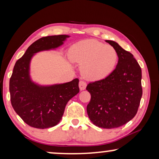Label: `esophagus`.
Returning <instances> with one entry per match:
<instances>
[{
  "label": "esophagus",
  "mask_w": 159,
  "mask_h": 159,
  "mask_svg": "<svg viewBox=\"0 0 159 159\" xmlns=\"http://www.w3.org/2000/svg\"><path fill=\"white\" fill-rule=\"evenodd\" d=\"M79 87H80V90H85L86 87H87V83H86L85 82H84V81H80V82H79Z\"/></svg>",
  "instance_id": "obj_1"
}]
</instances>
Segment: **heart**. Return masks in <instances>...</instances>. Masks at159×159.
Masks as SVG:
<instances>
[{
  "instance_id": "1",
  "label": "heart",
  "mask_w": 159,
  "mask_h": 159,
  "mask_svg": "<svg viewBox=\"0 0 159 159\" xmlns=\"http://www.w3.org/2000/svg\"><path fill=\"white\" fill-rule=\"evenodd\" d=\"M71 61L81 65L82 75L87 80H103L114 71L118 55L114 48L95 40L75 43L69 51Z\"/></svg>"
}]
</instances>
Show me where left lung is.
Wrapping results in <instances>:
<instances>
[{
    "mask_svg": "<svg viewBox=\"0 0 159 159\" xmlns=\"http://www.w3.org/2000/svg\"><path fill=\"white\" fill-rule=\"evenodd\" d=\"M116 50L118 63L107 77L89 83L91 99L87 106L90 121L97 127L113 129L134 118L140 106L142 71L133 55L113 40H106Z\"/></svg>",
    "mask_w": 159,
    "mask_h": 159,
    "instance_id": "1",
    "label": "left lung"
}]
</instances>
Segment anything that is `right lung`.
Returning <instances> with one entry per match:
<instances>
[{"label":"right lung","mask_w":159,"mask_h":159,"mask_svg":"<svg viewBox=\"0 0 159 159\" xmlns=\"http://www.w3.org/2000/svg\"><path fill=\"white\" fill-rule=\"evenodd\" d=\"M69 37L60 34L39 39L15 64L9 81L11 102L16 114L30 127L46 129L58 125L68 101L80 92L77 78L65 83L42 85L30 76L32 57L39 52L56 49Z\"/></svg>","instance_id":"right-lung-1"}]
</instances>
